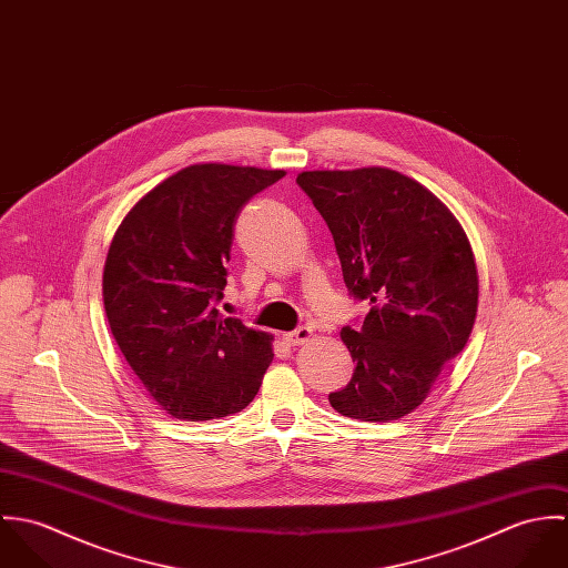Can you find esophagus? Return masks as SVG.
<instances>
[{
  "label": "esophagus",
  "instance_id": "esophagus-1",
  "mask_svg": "<svg viewBox=\"0 0 568 568\" xmlns=\"http://www.w3.org/2000/svg\"><path fill=\"white\" fill-rule=\"evenodd\" d=\"M313 336H315V332H313L308 325H302V327H297V329H293V332H286V334H284V341H286L288 345H302V343L311 341Z\"/></svg>",
  "mask_w": 568,
  "mask_h": 568
}]
</instances>
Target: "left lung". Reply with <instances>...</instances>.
Wrapping results in <instances>:
<instances>
[{
  "mask_svg": "<svg viewBox=\"0 0 568 568\" xmlns=\"http://www.w3.org/2000/svg\"><path fill=\"white\" fill-rule=\"evenodd\" d=\"M297 183L324 216L349 295L372 304L361 327L341 329L356 367L327 400L345 417L398 419L468 343L479 306L470 241L433 192L396 170H311Z\"/></svg>",
  "mask_w": 568,
  "mask_h": 568,
  "instance_id": "obj_1",
  "label": "left lung"
}]
</instances>
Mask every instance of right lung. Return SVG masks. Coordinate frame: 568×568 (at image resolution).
<instances>
[{"instance_id": "obj_1", "label": "right lung", "mask_w": 568, "mask_h": 568, "mask_svg": "<svg viewBox=\"0 0 568 568\" xmlns=\"http://www.w3.org/2000/svg\"><path fill=\"white\" fill-rule=\"evenodd\" d=\"M284 170L196 163L142 196L120 223L102 273L109 327L155 403L203 422L248 405L273 361V336L216 304L244 203Z\"/></svg>"}]
</instances>
